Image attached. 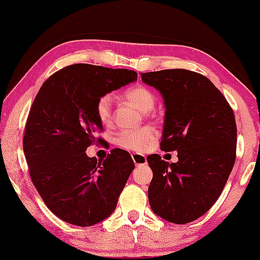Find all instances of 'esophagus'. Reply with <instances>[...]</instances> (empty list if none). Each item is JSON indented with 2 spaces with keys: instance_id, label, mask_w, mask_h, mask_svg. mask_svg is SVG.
<instances>
[{
  "instance_id": "1",
  "label": "esophagus",
  "mask_w": 260,
  "mask_h": 260,
  "mask_svg": "<svg viewBox=\"0 0 260 260\" xmlns=\"http://www.w3.org/2000/svg\"><path fill=\"white\" fill-rule=\"evenodd\" d=\"M131 156H133V159H134L135 165H136V166H143V165H145V163H147V157H145L144 155L133 154Z\"/></svg>"
}]
</instances>
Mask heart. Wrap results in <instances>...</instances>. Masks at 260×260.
<instances>
[{"label":"heart","instance_id":"b5f03b06","mask_svg":"<svg viewBox=\"0 0 260 260\" xmlns=\"http://www.w3.org/2000/svg\"><path fill=\"white\" fill-rule=\"evenodd\" d=\"M124 97L137 106L143 113L151 111L155 106L156 97L150 88L144 85H136L124 92ZM95 115L102 124L109 125L112 122V97L103 94L95 103ZM156 141V134L152 127L143 126L136 130H123L116 138L118 147L126 150L143 152L147 151Z\"/></svg>","mask_w":260,"mask_h":260}]
</instances>
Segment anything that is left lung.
<instances>
[{
  "label": "left lung",
  "instance_id": "1",
  "mask_svg": "<svg viewBox=\"0 0 260 260\" xmlns=\"http://www.w3.org/2000/svg\"><path fill=\"white\" fill-rule=\"evenodd\" d=\"M141 77L165 99L161 150H176L179 157L170 165L157 154L147 157L152 170L149 204L167 221L191 222L215 204L232 172L237 151L234 112L200 73L174 69Z\"/></svg>",
  "mask_w": 260,
  "mask_h": 260
}]
</instances>
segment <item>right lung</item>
I'll list each match as a JSON object with an SVG mask.
<instances>
[{
    "label": "right lung",
    "instance_id": "right-lung-1",
    "mask_svg": "<svg viewBox=\"0 0 260 260\" xmlns=\"http://www.w3.org/2000/svg\"><path fill=\"white\" fill-rule=\"evenodd\" d=\"M137 79L135 71L76 63L42 84L29 110L23 151L31 182L49 211L63 221L92 226L115 211L135 163L123 149L104 161L86 149L103 143L95 103Z\"/></svg>",
    "mask_w": 260,
    "mask_h": 260
}]
</instances>
